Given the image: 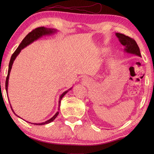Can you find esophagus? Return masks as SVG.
Listing matches in <instances>:
<instances>
[{"mask_svg": "<svg viewBox=\"0 0 154 154\" xmlns=\"http://www.w3.org/2000/svg\"><path fill=\"white\" fill-rule=\"evenodd\" d=\"M83 82L84 83H87L88 82V79H87V78H83Z\"/></svg>", "mask_w": 154, "mask_h": 154, "instance_id": "esophagus-1", "label": "esophagus"}]
</instances>
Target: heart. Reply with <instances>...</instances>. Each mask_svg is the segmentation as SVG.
I'll return each instance as SVG.
<instances>
[{
    "instance_id": "heart-1",
    "label": "heart",
    "mask_w": 154,
    "mask_h": 154,
    "mask_svg": "<svg viewBox=\"0 0 154 154\" xmlns=\"http://www.w3.org/2000/svg\"><path fill=\"white\" fill-rule=\"evenodd\" d=\"M108 50H107V49H104V51H106Z\"/></svg>"
}]
</instances>
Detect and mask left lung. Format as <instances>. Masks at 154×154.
<instances>
[{"instance_id": "left-lung-1", "label": "left lung", "mask_w": 154, "mask_h": 154, "mask_svg": "<svg viewBox=\"0 0 154 154\" xmlns=\"http://www.w3.org/2000/svg\"><path fill=\"white\" fill-rule=\"evenodd\" d=\"M116 35L119 38L120 43L125 47L124 50L126 53L136 55L141 57L140 48L134 39L120 33H116Z\"/></svg>"}]
</instances>
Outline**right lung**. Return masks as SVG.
Segmentation results:
<instances>
[{
    "label": "right lung",
    "instance_id": "obj_1",
    "mask_svg": "<svg viewBox=\"0 0 154 154\" xmlns=\"http://www.w3.org/2000/svg\"><path fill=\"white\" fill-rule=\"evenodd\" d=\"M57 32L56 30H55V29H51V28H45V27H39L34 29V30H32L30 33H28L24 39H23V40L22 41V42L20 43V44L19 45V46L18 47V48L16 49V51L14 52V54L12 55L11 58V60H10V63H9V65H8V75H7V77H6V83H5V87H6V93H8V79H9V75H10V73H11V69H12V64H13V62L15 60L16 57H17V55L20 54V52L21 51V50L22 49H24L25 47H26L27 45H28L29 44H30L32 42H34L35 40H38V38H41L42 36H43V35H50L51 34H54L55 33V32ZM71 89H69L68 91H65L63 93L61 94V95L60 97V100H59V108H58V110H60V104H61V100L62 99V98L64 97V95L65 94H66L69 91L71 90ZM11 109L12 110V112L14 113L15 115L16 116L19 117L17 114H16V113L14 112V110L12 109V106H11ZM59 112H57L55 113V115L51 118V119H49L48 120L45 121L44 122H42V123H40V124H37V123H32L34 124H35V125H44V124H46L48 123H50L52 121H54L55 118H56L58 115ZM30 123V122H29ZM32 124V123H31Z\"/></svg>",
    "mask_w": 154,
    "mask_h": 154
}]
</instances>
